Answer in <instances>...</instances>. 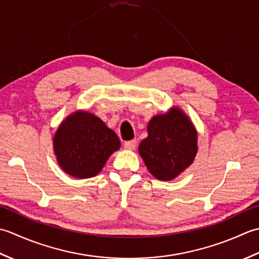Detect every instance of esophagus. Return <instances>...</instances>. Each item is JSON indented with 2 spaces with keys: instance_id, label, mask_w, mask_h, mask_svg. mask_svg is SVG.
I'll return each instance as SVG.
<instances>
[{
  "instance_id": "obj_1",
  "label": "esophagus",
  "mask_w": 259,
  "mask_h": 259,
  "mask_svg": "<svg viewBox=\"0 0 259 259\" xmlns=\"http://www.w3.org/2000/svg\"><path fill=\"white\" fill-rule=\"evenodd\" d=\"M136 141L135 140H132V141H127V142H125L124 143V147L126 150H130V151H132V150H134L135 147H136Z\"/></svg>"
}]
</instances>
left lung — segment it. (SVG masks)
I'll use <instances>...</instances> for the list:
<instances>
[{"mask_svg":"<svg viewBox=\"0 0 259 259\" xmlns=\"http://www.w3.org/2000/svg\"><path fill=\"white\" fill-rule=\"evenodd\" d=\"M198 152V132L189 116L179 107L153 116L147 137L139 153L147 170L161 181H171L192 164Z\"/></svg>","mask_w":259,"mask_h":259,"instance_id":"1","label":"left lung"}]
</instances>
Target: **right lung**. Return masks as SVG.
Masks as SVG:
<instances>
[{
  "label": "right lung",
  "mask_w": 259,
  "mask_h": 259,
  "mask_svg": "<svg viewBox=\"0 0 259 259\" xmlns=\"http://www.w3.org/2000/svg\"><path fill=\"white\" fill-rule=\"evenodd\" d=\"M52 143L58 164L78 179L97 176L108 157L120 147L115 132L86 110L68 115L56 131Z\"/></svg>",
  "instance_id": "obj_1"
}]
</instances>
